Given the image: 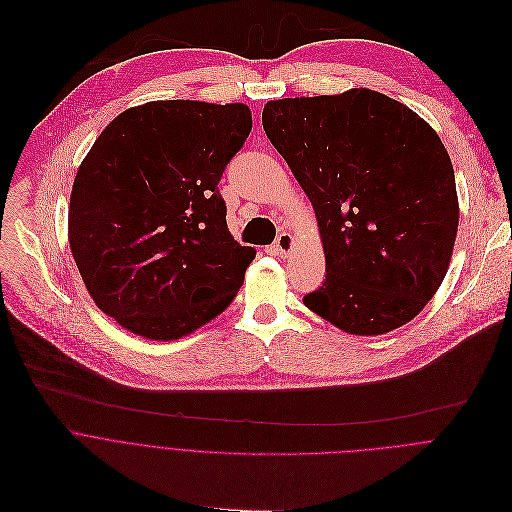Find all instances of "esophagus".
<instances>
[{
    "label": "esophagus",
    "instance_id": "esophagus-1",
    "mask_svg": "<svg viewBox=\"0 0 512 512\" xmlns=\"http://www.w3.org/2000/svg\"><path fill=\"white\" fill-rule=\"evenodd\" d=\"M292 244H294L292 236H290L288 232H280L278 238H276V242H274V250H276V254H278L280 258H286V256L290 254V250H292Z\"/></svg>",
    "mask_w": 512,
    "mask_h": 512
}]
</instances>
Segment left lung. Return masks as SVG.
<instances>
[{
  "label": "left lung",
  "mask_w": 512,
  "mask_h": 512,
  "mask_svg": "<svg viewBox=\"0 0 512 512\" xmlns=\"http://www.w3.org/2000/svg\"><path fill=\"white\" fill-rule=\"evenodd\" d=\"M262 125L323 238L327 276L302 302L351 335L412 321L442 284L458 230L454 169L436 131L367 88L270 100Z\"/></svg>",
  "instance_id": "left-lung-1"
}]
</instances>
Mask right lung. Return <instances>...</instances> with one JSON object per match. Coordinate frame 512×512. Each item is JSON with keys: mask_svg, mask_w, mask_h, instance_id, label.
<instances>
[{"mask_svg": "<svg viewBox=\"0 0 512 512\" xmlns=\"http://www.w3.org/2000/svg\"><path fill=\"white\" fill-rule=\"evenodd\" d=\"M250 131L240 102L157 100L100 133L74 179L68 240L102 313L173 341L228 309L256 250L228 232L218 183Z\"/></svg>", "mask_w": 512, "mask_h": 512, "instance_id": "1", "label": "right lung"}]
</instances>
